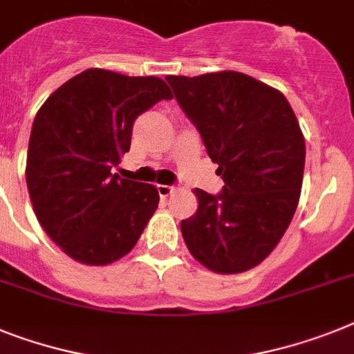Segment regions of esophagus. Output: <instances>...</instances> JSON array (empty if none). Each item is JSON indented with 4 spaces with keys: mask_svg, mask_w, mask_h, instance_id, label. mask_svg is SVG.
<instances>
[{
    "mask_svg": "<svg viewBox=\"0 0 354 354\" xmlns=\"http://www.w3.org/2000/svg\"><path fill=\"white\" fill-rule=\"evenodd\" d=\"M156 189H158L160 198H167V196H171L174 192V187L171 185H156Z\"/></svg>",
    "mask_w": 354,
    "mask_h": 354,
    "instance_id": "1",
    "label": "esophagus"
}]
</instances>
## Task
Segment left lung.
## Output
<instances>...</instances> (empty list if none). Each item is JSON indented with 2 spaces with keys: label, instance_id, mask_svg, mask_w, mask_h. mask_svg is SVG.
<instances>
[{
  "label": "left lung",
  "instance_id": "obj_1",
  "mask_svg": "<svg viewBox=\"0 0 354 354\" xmlns=\"http://www.w3.org/2000/svg\"><path fill=\"white\" fill-rule=\"evenodd\" d=\"M165 79L225 182L218 196L194 189L198 210L180 225L187 248L216 273L246 272L272 254L299 205L301 126L281 91L239 71Z\"/></svg>",
  "mask_w": 354,
  "mask_h": 354
}]
</instances>
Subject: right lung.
I'll use <instances>...</instances> for the list:
<instances>
[{"label": "right lung", "instance_id": "right-lung-1", "mask_svg": "<svg viewBox=\"0 0 354 354\" xmlns=\"http://www.w3.org/2000/svg\"><path fill=\"white\" fill-rule=\"evenodd\" d=\"M162 99L172 93L160 77L90 68L35 115L25 171L32 207L50 239L77 263H115L153 218L156 187L111 169L129 151L136 117Z\"/></svg>", "mask_w": 354, "mask_h": 354}]
</instances>
